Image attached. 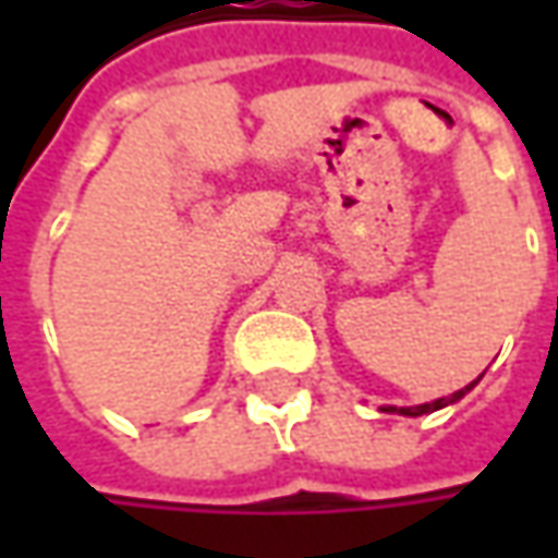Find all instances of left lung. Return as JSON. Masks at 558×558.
<instances>
[{
  "label": "left lung",
  "instance_id": "8db88e82",
  "mask_svg": "<svg viewBox=\"0 0 558 558\" xmlns=\"http://www.w3.org/2000/svg\"><path fill=\"white\" fill-rule=\"evenodd\" d=\"M478 381H482V375H478L472 385H465V388H460V391H453L450 397H438V400H432V403H418V407H381V410H385V413H400V416H425V413H435V410H444V407L457 403V400L469 395Z\"/></svg>",
  "mask_w": 558,
  "mask_h": 558
}]
</instances>
